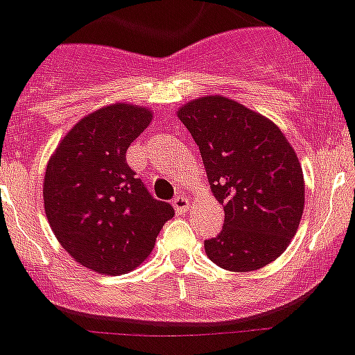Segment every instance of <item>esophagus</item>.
Wrapping results in <instances>:
<instances>
[{"label":"esophagus","instance_id":"34e87169","mask_svg":"<svg viewBox=\"0 0 355 355\" xmlns=\"http://www.w3.org/2000/svg\"><path fill=\"white\" fill-rule=\"evenodd\" d=\"M173 208L178 215H184L189 208V200L184 196H177L173 200Z\"/></svg>","mask_w":355,"mask_h":355}]
</instances>
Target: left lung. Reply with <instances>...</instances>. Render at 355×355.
Listing matches in <instances>:
<instances>
[{
  "mask_svg": "<svg viewBox=\"0 0 355 355\" xmlns=\"http://www.w3.org/2000/svg\"><path fill=\"white\" fill-rule=\"evenodd\" d=\"M200 147L211 193L224 205V226L205 240L207 256L230 271H254L277 259L300 226L303 170L282 131L223 96L178 110Z\"/></svg>",
  "mask_w": 355,
  "mask_h": 355,
  "instance_id": "obj_1",
  "label": "left lung"
}]
</instances>
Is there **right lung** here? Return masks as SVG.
<instances>
[{
    "instance_id": "add662e5",
    "label": "right lung",
    "mask_w": 355,
    "mask_h": 355,
    "mask_svg": "<svg viewBox=\"0 0 355 355\" xmlns=\"http://www.w3.org/2000/svg\"><path fill=\"white\" fill-rule=\"evenodd\" d=\"M150 119L147 108L124 103L92 112L73 125L47 164L49 224L69 256L98 273L124 275L144 263L175 215L125 161Z\"/></svg>"
}]
</instances>
